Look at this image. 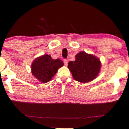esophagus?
<instances>
[{
	"label": "esophagus",
	"instance_id": "1",
	"mask_svg": "<svg viewBox=\"0 0 129 129\" xmlns=\"http://www.w3.org/2000/svg\"><path fill=\"white\" fill-rule=\"evenodd\" d=\"M63 62H64V64L65 66H68V60H66V59H64V61H63Z\"/></svg>",
	"mask_w": 129,
	"mask_h": 129
}]
</instances>
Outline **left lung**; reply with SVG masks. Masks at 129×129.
<instances>
[{"mask_svg": "<svg viewBox=\"0 0 129 129\" xmlns=\"http://www.w3.org/2000/svg\"><path fill=\"white\" fill-rule=\"evenodd\" d=\"M101 61L96 56L81 51L75 55L74 61H69L68 68L72 73L75 80L87 83L99 75L101 68Z\"/></svg>", "mask_w": 129, "mask_h": 129, "instance_id": "1", "label": "left lung"}]
</instances>
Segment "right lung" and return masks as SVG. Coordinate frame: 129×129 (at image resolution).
<instances>
[{
	"label": "right lung",
	"mask_w": 129,
	"mask_h": 129,
	"mask_svg": "<svg viewBox=\"0 0 129 129\" xmlns=\"http://www.w3.org/2000/svg\"><path fill=\"white\" fill-rule=\"evenodd\" d=\"M64 65L61 60L52 59L51 55L44 54L33 60L31 65V74L42 83H47L54 77L59 68Z\"/></svg>",
	"instance_id": "right-lung-1"
}]
</instances>
